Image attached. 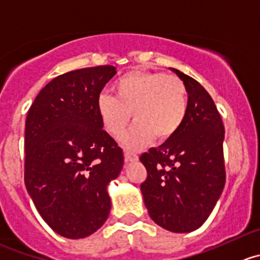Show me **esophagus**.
I'll use <instances>...</instances> for the list:
<instances>
[{
    "label": "esophagus",
    "mask_w": 260,
    "mask_h": 260,
    "mask_svg": "<svg viewBox=\"0 0 260 260\" xmlns=\"http://www.w3.org/2000/svg\"><path fill=\"white\" fill-rule=\"evenodd\" d=\"M124 160L125 162H133V161H137L138 160V156L133 152H128L125 151L124 152Z\"/></svg>",
    "instance_id": "1"
}]
</instances>
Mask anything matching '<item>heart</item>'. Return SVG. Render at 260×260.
Here are the masks:
<instances>
[{"mask_svg": "<svg viewBox=\"0 0 260 260\" xmlns=\"http://www.w3.org/2000/svg\"><path fill=\"white\" fill-rule=\"evenodd\" d=\"M115 98L100 95L96 102L103 128L119 138L133 113L135 125L123 138L127 148L137 150L155 138L171 140L188 114V91L180 79L164 72L132 71L113 86Z\"/></svg>", "mask_w": 260, "mask_h": 260, "instance_id": "obj_1", "label": "heart"}]
</instances>
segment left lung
<instances>
[{
    "label": "left lung",
    "mask_w": 260,
    "mask_h": 260,
    "mask_svg": "<svg viewBox=\"0 0 260 260\" xmlns=\"http://www.w3.org/2000/svg\"><path fill=\"white\" fill-rule=\"evenodd\" d=\"M171 70L186 87L188 114L171 140L141 155L147 170L141 191L148 215L158 226L190 233L205 223L225 186V127L205 87Z\"/></svg>",
    "instance_id": "8db88e82"
}]
</instances>
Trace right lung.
<instances>
[{"instance_id": "add662e5", "label": "right lung", "mask_w": 260, "mask_h": 260, "mask_svg": "<svg viewBox=\"0 0 260 260\" xmlns=\"http://www.w3.org/2000/svg\"><path fill=\"white\" fill-rule=\"evenodd\" d=\"M113 66L75 70L40 90L25 122L24 180L43 220L67 239H82L109 216L107 185L123 151L103 129L96 102Z\"/></svg>"}]
</instances>
